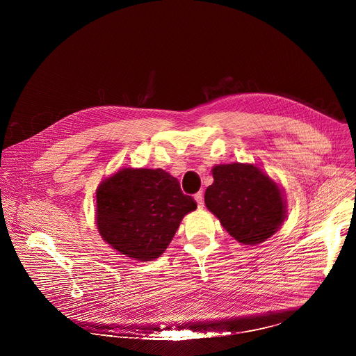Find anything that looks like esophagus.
I'll return each instance as SVG.
<instances>
[{"label":"esophagus","instance_id":"esophagus-1","mask_svg":"<svg viewBox=\"0 0 356 356\" xmlns=\"http://www.w3.org/2000/svg\"><path fill=\"white\" fill-rule=\"evenodd\" d=\"M195 200H196V203H197V207H199V209H203L204 199L203 193H202V192H200V193H197V195L195 196Z\"/></svg>","mask_w":356,"mask_h":356}]
</instances>
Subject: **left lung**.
<instances>
[{
  "instance_id": "1",
  "label": "left lung",
  "mask_w": 356,
  "mask_h": 356,
  "mask_svg": "<svg viewBox=\"0 0 356 356\" xmlns=\"http://www.w3.org/2000/svg\"><path fill=\"white\" fill-rule=\"evenodd\" d=\"M213 182L204 195L205 207L226 232L244 245L264 243L286 218L285 189L251 163L212 167Z\"/></svg>"
}]
</instances>
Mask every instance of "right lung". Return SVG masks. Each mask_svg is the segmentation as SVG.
<instances>
[{
    "label": "right lung",
    "mask_w": 356,
    "mask_h": 356,
    "mask_svg": "<svg viewBox=\"0 0 356 356\" xmlns=\"http://www.w3.org/2000/svg\"><path fill=\"white\" fill-rule=\"evenodd\" d=\"M96 225L102 240L138 261L160 257L184 216L197 208L179 182L161 168H120L96 192Z\"/></svg>",
    "instance_id": "right-lung-1"
}]
</instances>
